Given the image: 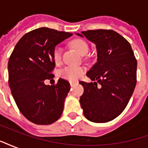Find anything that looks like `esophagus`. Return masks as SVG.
Wrapping results in <instances>:
<instances>
[{"label":"esophagus","instance_id":"1","mask_svg":"<svg viewBox=\"0 0 148 148\" xmlns=\"http://www.w3.org/2000/svg\"><path fill=\"white\" fill-rule=\"evenodd\" d=\"M75 84H76V82H70V85H71V87L74 86Z\"/></svg>","mask_w":148,"mask_h":148}]
</instances>
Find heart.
I'll return each mask as SVG.
<instances>
[{"label":"heart","instance_id":"heart-1","mask_svg":"<svg viewBox=\"0 0 148 148\" xmlns=\"http://www.w3.org/2000/svg\"><path fill=\"white\" fill-rule=\"evenodd\" d=\"M71 46L82 55H86L89 51V46L82 39H74L71 42ZM62 51V49L60 46H56L53 51V58L56 64H58L61 62ZM84 71L85 70L83 67L68 66L59 71V76L67 80L76 81L83 75Z\"/></svg>","mask_w":148,"mask_h":148}]
</instances>
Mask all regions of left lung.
I'll return each mask as SVG.
<instances>
[{
	"label": "left lung",
	"mask_w": 148,
	"mask_h": 148,
	"mask_svg": "<svg viewBox=\"0 0 148 148\" xmlns=\"http://www.w3.org/2000/svg\"><path fill=\"white\" fill-rule=\"evenodd\" d=\"M76 35L93 42L97 54V62L86 73L93 82H79L84 88L80 97L84 116L95 123L109 122L124 111L135 90L137 61L133 51L124 37L112 30H89Z\"/></svg>",
	"instance_id": "1"
}]
</instances>
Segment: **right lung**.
I'll list each match as a JSON object with an SVG mask.
<instances>
[{
	"mask_svg": "<svg viewBox=\"0 0 148 148\" xmlns=\"http://www.w3.org/2000/svg\"><path fill=\"white\" fill-rule=\"evenodd\" d=\"M71 36L48 27L37 28L19 40L9 58L12 95L21 113L34 124H51L62 113L70 84L60 78L55 86H47L44 80L54 77L55 47Z\"/></svg>",
	"mask_w": 148,
	"mask_h": 148,
	"instance_id": "obj_1",
	"label": "right lung"
}]
</instances>
